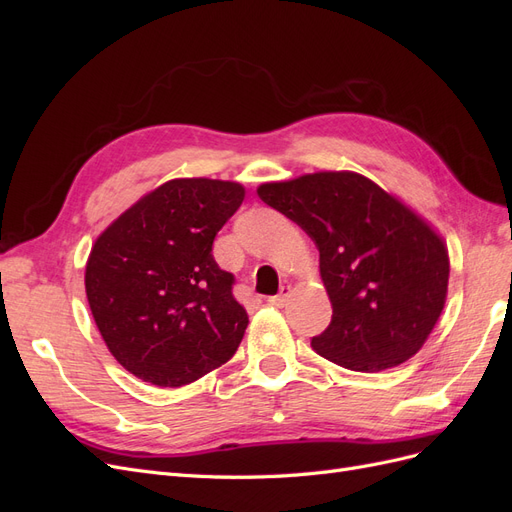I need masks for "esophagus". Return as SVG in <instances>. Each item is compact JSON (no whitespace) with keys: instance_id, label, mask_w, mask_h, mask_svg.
<instances>
[{"instance_id":"34e87169","label":"esophagus","mask_w":512,"mask_h":512,"mask_svg":"<svg viewBox=\"0 0 512 512\" xmlns=\"http://www.w3.org/2000/svg\"><path fill=\"white\" fill-rule=\"evenodd\" d=\"M290 294H292V286H290V284H288V286H282L280 292L273 294V297H269V305H273V307H284V305L288 303V299H290Z\"/></svg>"}]
</instances>
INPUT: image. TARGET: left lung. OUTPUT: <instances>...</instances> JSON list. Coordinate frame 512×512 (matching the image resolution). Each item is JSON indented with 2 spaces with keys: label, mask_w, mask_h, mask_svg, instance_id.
<instances>
[{
  "label": "left lung",
  "mask_w": 512,
  "mask_h": 512,
  "mask_svg": "<svg viewBox=\"0 0 512 512\" xmlns=\"http://www.w3.org/2000/svg\"><path fill=\"white\" fill-rule=\"evenodd\" d=\"M258 196L314 239L333 305L312 348L352 371L406 363L436 327L448 292V250L429 222L371 179L320 170L258 185Z\"/></svg>",
  "instance_id": "left-lung-1"
}]
</instances>
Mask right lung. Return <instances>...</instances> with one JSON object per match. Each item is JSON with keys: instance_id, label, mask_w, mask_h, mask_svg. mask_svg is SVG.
I'll return each instance as SVG.
<instances>
[{"instance_id": "add662e5", "label": "right lung", "mask_w": 512, "mask_h": 512, "mask_svg": "<svg viewBox=\"0 0 512 512\" xmlns=\"http://www.w3.org/2000/svg\"><path fill=\"white\" fill-rule=\"evenodd\" d=\"M245 198L237 181L170 179L100 232L85 267L91 316L130 374L183 386L237 352L247 312L213 260L218 230Z\"/></svg>"}]
</instances>
